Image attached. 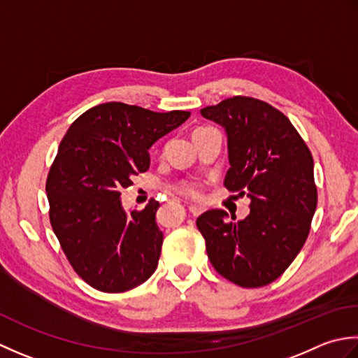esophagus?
Masks as SVG:
<instances>
[{
    "label": "esophagus",
    "mask_w": 358,
    "mask_h": 358,
    "mask_svg": "<svg viewBox=\"0 0 358 358\" xmlns=\"http://www.w3.org/2000/svg\"><path fill=\"white\" fill-rule=\"evenodd\" d=\"M188 210H189V213H192L193 216H198V215H201L202 211H203V207L198 206V203H189Z\"/></svg>",
    "instance_id": "esophagus-1"
}]
</instances>
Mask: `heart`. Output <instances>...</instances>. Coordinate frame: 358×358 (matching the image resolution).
Listing matches in <instances>:
<instances>
[{
  "label": "heart",
  "instance_id": "b5f03b06",
  "mask_svg": "<svg viewBox=\"0 0 358 358\" xmlns=\"http://www.w3.org/2000/svg\"><path fill=\"white\" fill-rule=\"evenodd\" d=\"M176 189L180 194L189 196V198H198V196L201 194V188L198 184H196V182H182V184H179L176 187Z\"/></svg>",
  "mask_w": 358,
  "mask_h": 358
}]
</instances>
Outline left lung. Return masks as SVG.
<instances>
[{"mask_svg":"<svg viewBox=\"0 0 358 358\" xmlns=\"http://www.w3.org/2000/svg\"><path fill=\"white\" fill-rule=\"evenodd\" d=\"M201 114L227 133L230 169L224 185L250 198L243 221H229L224 210L198 217L208 259L241 287L267 286L308 239L317 208L312 155L286 115L262 100L235 96Z\"/></svg>","mask_w":358,"mask_h":358,"instance_id":"left-lung-1","label":"left lung"}]
</instances>
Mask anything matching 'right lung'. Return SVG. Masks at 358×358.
Segmentation results:
<instances>
[{
	"label": "right lung",
	"instance_id": "add662e5",
	"mask_svg": "<svg viewBox=\"0 0 358 358\" xmlns=\"http://www.w3.org/2000/svg\"><path fill=\"white\" fill-rule=\"evenodd\" d=\"M188 117L109 101L87 109L62 138L46 180L49 220L69 264L91 287L119 294L155 273L164 241L159 202L127 213L120 192L150 169L151 145Z\"/></svg>",
	"mask_w": 358,
	"mask_h": 358
}]
</instances>
